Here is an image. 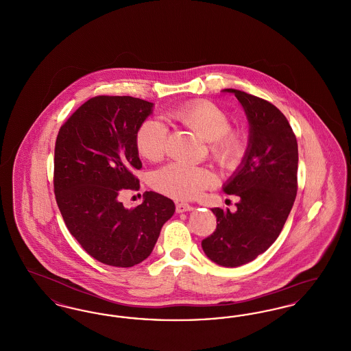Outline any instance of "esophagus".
I'll list each match as a JSON object with an SVG mask.
<instances>
[{
  "label": "esophagus",
  "instance_id": "1",
  "mask_svg": "<svg viewBox=\"0 0 351 351\" xmlns=\"http://www.w3.org/2000/svg\"><path fill=\"white\" fill-rule=\"evenodd\" d=\"M191 210H193V206L186 202L176 204V213H184V212H191Z\"/></svg>",
  "mask_w": 351,
  "mask_h": 351
}]
</instances>
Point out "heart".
Here are the masks:
<instances>
[{"label":"heart","instance_id":"obj_1","mask_svg":"<svg viewBox=\"0 0 351 351\" xmlns=\"http://www.w3.org/2000/svg\"><path fill=\"white\" fill-rule=\"evenodd\" d=\"M172 118L208 142L209 154L219 167L234 169L242 162L246 154L245 136L230 129L229 116L216 104L192 101L176 109ZM166 142L167 132L155 119L143 121L135 133V149L150 162L163 158ZM213 184L215 175L208 168L180 163H171L152 176V186L176 200H192Z\"/></svg>","mask_w":351,"mask_h":351}]
</instances>
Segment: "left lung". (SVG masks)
Here are the masks:
<instances>
[{"mask_svg": "<svg viewBox=\"0 0 351 351\" xmlns=\"http://www.w3.org/2000/svg\"><path fill=\"white\" fill-rule=\"evenodd\" d=\"M233 93L250 125L246 154L223 185L237 210L213 208L217 228L201 242L205 255L223 267L254 261L276 241L298 193V141L283 113L271 102L238 89Z\"/></svg>", "mask_w": 351, "mask_h": 351, "instance_id": "obj_1", "label": "left lung"}]
</instances>
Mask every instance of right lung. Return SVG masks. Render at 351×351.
<instances>
[{
    "mask_svg": "<svg viewBox=\"0 0 351 351\" xmlns=\"http://www.w3.org/2000/svg\"><path fill=\"white\" fill-rule=\"evenodd\" d=\"M154 104L130 96L84 102L60 128L55 143L53 192L69 233L104 265L133 267L154 249L173 201L156 192L132 209L119 196L138 191L142 162L135 133Z\"/></svg>",
    "mask_w": 351,
    "mask_h": 351,
    "instance_id": "1",
    "label": "right lung"
}]
</instances>
